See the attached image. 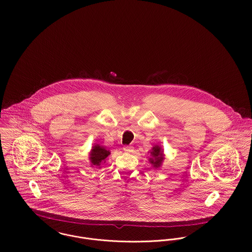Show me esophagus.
Returning a JSON list of instances; mask_svg holds the SVG:
<instances>
[{
  "label": "esophagus",
  "instance_id": "esophagus-1",
  "mask_svg": "<svg viewBox=\"0 0 252 252\" xmlns=\"http://www.w3.org/2000/svg\"><path fill=\"white\" fill-rule=\"evenodd\" d=\"M123 150L126 151V152H132L134 150V147L132 145H125L123 147Z\"/></svg>",
  "mask_w": 252,
  "mask_h": 252
}]
</instances>
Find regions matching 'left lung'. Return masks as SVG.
<instances>
[{
    "instance_id": "1",
    "label": "left lung",
    "mask_w": 252,
    "mask_h": 252,
    "mask_svg": "<svg viewBox=\"0 0 252 252\" xmlns=\"http://www.w3.org/2000/svg\"><path fill=\"white\" fill-rule=\"evenodd\" d=\"M150 155H151V157L149 158L150 164H152L153 168L155 169L159 168L162 165V162L164 160V153L161 146L157 144L154 145L150 150Z\"/></svg>"
}]
</instances>
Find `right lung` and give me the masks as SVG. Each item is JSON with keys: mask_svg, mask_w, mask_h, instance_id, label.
I'll use <instances>...</instances> for the list:
<instances>
[{"mask_svg": "<svg viewBox=\"0 0 252 252\" xmlns=\"http://www.w3.org/2000/svg\"><path fill=\"white\" fill-rule=\"evenodd\" d=\"M110 152L107 150L104 146L100 144H94V146L91 149V152L89 154V159L92 164V166H97L100 167L102 163L106 162V159Z\"/></svg>", "mask_w": 252, "mask_h": 252, "instance_id": "1", "label": "right lung"}]
</instances>
